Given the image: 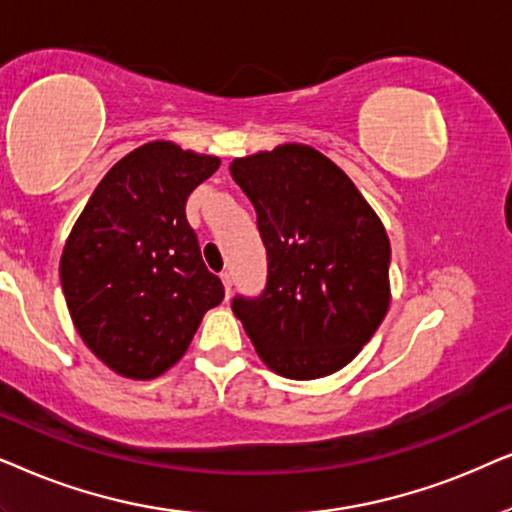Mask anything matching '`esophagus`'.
Here are the masks:
<instances>
[{
  "label": "esophagus",
  "mask_w": 512,
  "mask_h": 512,
  "mask_svg": "<svg viewBox=\"0 0 512 512\" xmlns=\"http://www.w3.org/2000/svg\"><path fill=\"white\" fill-rule=\"evenodd\" d=\"M220 278H222L224 292H227V299H229V295H231V274H229V271H222Z\"/></svg>",
  "instance_id": "obj_1"
}]
</instances>
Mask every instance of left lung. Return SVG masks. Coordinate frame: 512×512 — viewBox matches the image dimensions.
Returning a JSON list of instances; mask_svg holds the SVG:
<instances>
[{
  "label": "left lung",
  "instance_id": "1",
  "mask_svg": "<svg viewBox=\"0 0 512 512\" xmlns=\"http://www.w3.org/2000/svg\"><path fill=\"white\" fill-rule=\"evenodd\" d=\"M229 170L267 248V288L231 302L257 356L288 379L342 370L391 302L384 224L351 177L309 145H278Z\"/></svg>",
  "mask_w": 512,
  "mask_h": 512
}]
</instances>
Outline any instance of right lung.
Returning <instances> with one entry per match:
<instances>
[{
  "instance_id": "obj_1",
  "label": "right lung",
  "mask_w": 512,
  "mask_h": 512,
  "mask_svg": "<svg viewBox=\"0 0 512 512\" xmlns=\"http://www.w3.org/2000/svg\"><path fill=\"white\" fill-rule=\"evenodd\" d=\"M220 159L147 142L109 168L60 257L84 344L121 377L154 379L185 356L203 313L224 299L189 227V194Z\"/></svg>"
}]
</instances>
